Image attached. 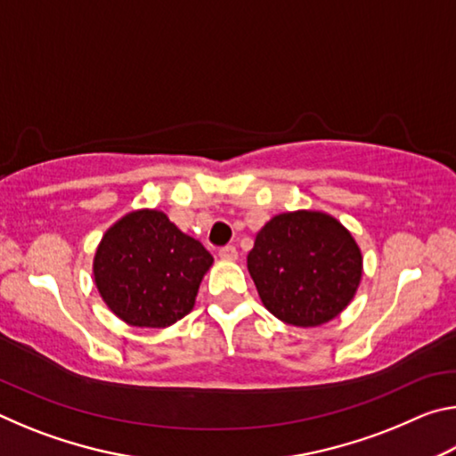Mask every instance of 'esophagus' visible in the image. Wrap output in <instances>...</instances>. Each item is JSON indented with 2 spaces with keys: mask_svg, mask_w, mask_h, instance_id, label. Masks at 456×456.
Returning <instances> with one entry per match:
<instances>
[{
  "mask_svg": "<svg viewBox=\"0 0 456 456\" xmlns=\"http://www.w3.org/2000/svg\"><path fill=\"white\" fill-rule=\"evenodd\" d=\"M219 257L223 261H235L237 259V249L233 245H225L219 249Z\"/></svg>",
  "mask_w": 456,
  "mask_h": 456,
  "instance_id": "obj_1",
  "label": "esophagus"
}]
</instances>
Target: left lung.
Here are the masks:
<instances>
[{
  "label": "left lung",
  "mask_w": 456,
  "mask_h": 456,
  "mask_svg": "<svg viewBox=\"0 0 456 456\" xmlns=\"http://www.w3.org/2000/svg\"><path fill=\"white\" fill-rule=\"evenodd\" d=\"M247 269L277 320L315 328L342 314L362 281V251L336 217L299 209L269 219L256 235Z\"/></svg>",
  "instance_id": "obj_1"
}]
</instances>
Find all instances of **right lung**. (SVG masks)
<instances>
[{
	"label": "right lung",
	"mask_w": 456,
	"mask_h": 456,
	"mask_svg": "<svg viewBox=\"0 0 456 456\" xmlns=\"http://www.w3.org/2000/svg\"><path fill=\"white\" fill-rule=\"evenodd\" d=\"M213 256L163 211L138 209L100 239L94 283L117 318L134 328H168L184 318Z\"/></svg>",
	"instance_id": "add662e5"
}]
</instances>
